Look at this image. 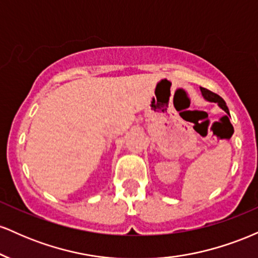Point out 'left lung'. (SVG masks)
Wrapping results in <instances>:
<instances>
[{
  "mask_svg": "<svg viewBox=\"0 0 258 258\" xmlns=\"http://www.w3.org/2000/svg\"><path fill=\"white\" fill-rule=\"evenodd\" d=\"M200 91H201V94H203L204 99L207 100V102L217 103L218 106H220L221 109H223V110L226 111L228 115H229V109H228L226 102H224L222 97H220L218 94H216V93H214V92L206 90V88H203V87H200ZM229 116H230V115H229Z\"/></svg>",
  "mask_w": 258,
  "mask_h": 258,
  "instance_id": "left-lung-1",
  "label": "left lung"
}]
</instances>
